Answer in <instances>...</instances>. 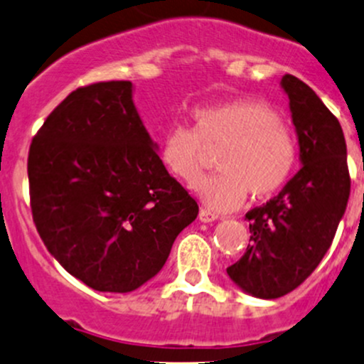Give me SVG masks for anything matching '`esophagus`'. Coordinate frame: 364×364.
Instances as JSON below:
<instances>
[{
    "label": "esophagus",
    "instance_id": "1",
    "mask_svg": "<svg viewBox=\"0 0 364 364\" xmlns=\"http://www.w3.org/2000/svg\"><path fill=\"white\" fill-rule=\"evenodd\" d=\"M199 220L203 223L215 222V220H218V215H216V213H211V211H209V209H200V211H199Z\"/></svg>",
    "mask_w": 364,
    "mask_h": 364
}]
</instances>
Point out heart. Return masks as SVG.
<instances>
[{
	"instance_id": "b5f03b06",
	"label": "heart",
	"mask_w": 364,
	"mask_h": 364,
	"mask_svg": "<svg viewBox=\"0 0 364 364\" xmlns=\"http://www.w3.org/2000/svg\"><path fill=\"white\" fill-rule=\"evenodd\" d=\"M192 121L193 132L176 124L164 135L160 160L176 179L192 186L203 174L204 149L222 146L216 156L220 172L197 186L208 208L232 211L248 192L264 199L291 178L294 135L267 105L240 98L196 109Z\"/></svg>"
}]
</instances>
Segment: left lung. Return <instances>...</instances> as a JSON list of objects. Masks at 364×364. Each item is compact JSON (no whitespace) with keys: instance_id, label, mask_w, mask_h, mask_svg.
Returning <instances> with one entry per match:
<instances>
[{"instance_id":"obj_1","label":"left lung","mask_w":364,"mask_h":364,"mask_svg":"<svg viewBox=\"0 0 364 364\" xmlns=\"http://www.w3.org/2000/svg\"><path fill=\"white\" fill-rule=\"evenodd\" d=\"M299 144L301 168L277 197L253 208L245 255L227 267L247 294L277 299L294 291L329 250L350 196L347 144L331 111L310 86L284 75Z\"/></svg>"}]
</instances>
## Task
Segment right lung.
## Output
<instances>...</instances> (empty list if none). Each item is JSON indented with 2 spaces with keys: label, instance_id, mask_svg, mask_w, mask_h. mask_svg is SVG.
I'll return each instance as SVG.
<instances>
[{
  "label": "right lung",
  "instance_id": "obj_1",
  "mask_svg": "<svg viewBox=\"0 0 364 364\" xmlns=\"http://www.w3.org/2000/svg\"><path fill=\"white\" fill-rule=\"evenodd\" d=\"M156 151L130 80L72 91L33 139V222L50 255L95 291L123 294L151 280L197 218Z\"/></svg>",
  "mask_w": 364,
  "mask_h": 364
}]
</instances>
